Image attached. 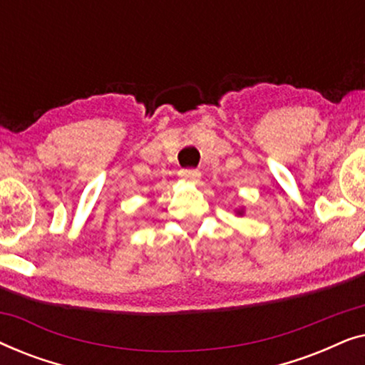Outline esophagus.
Segmentation results:
<instances>
[{
	"label": "esophagus",
	"mask_w": 365,
	"mask_h": 365,
	"mask_svg": "<svg viewBox=\"0 0 365 365\" xmlns=\"http://www.w3.org/2000/svg\"><path fill=\"white\" fill-rule=\"evenodd\" d=\"M179 176L186 179V181H199L201 173H199L197 169H181V171H179Z\"/></svg>",
	"instance_id": "esophagus-1"
}]
</instances>
